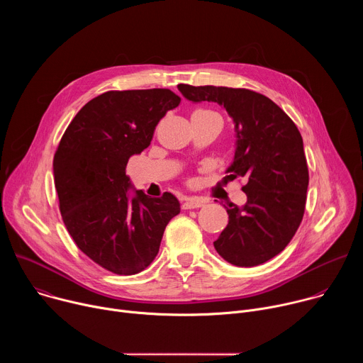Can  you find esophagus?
Instances as JSON below:
<instances>
[{"label": "esophagus", "mask_w": 363, "mask_h": 363, "mask_svg": "<svg viewBox=\"0 0 363 363\" xmlns=\"http://www.w3.org/2000/svg\"><path fill=\"white\" fill-rule=\"evenodd\" d=\"M205 202L199 198H186L182 203V208L184 210H192V208H199Z\"/></svg>", "instance_id": "1"}]
</instances>
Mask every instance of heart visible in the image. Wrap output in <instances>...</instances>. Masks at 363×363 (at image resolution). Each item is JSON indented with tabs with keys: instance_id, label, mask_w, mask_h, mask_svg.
<instances>
[{
	"instance_id": "1",
	"label": "heart",
	"mask_w": 363,
	"mask_h": 363,
	"mask_svg": "<svg viewBox=\"0 0 363 363\" xmlns=\"http://www.w3.org/2000/svg\"><path fill=\"white\" fill-rule=\"evenodd\" d=\"M194 113H205V115H217V113H214V112H211V111H205V109H199V111H196V112H194Z\"/></svg>"
}]
</instances>
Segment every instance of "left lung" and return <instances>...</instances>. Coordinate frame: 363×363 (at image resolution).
<instances>
[{
  "mask_svg": "<svg viewBox=\"0 0 363 363\" xmlns=\"http://www.w3.org/2000/svg\"><path fill=\"white\" fill-rule=\"evenodd\" d=\"M191 101H216L235 126L230 179L242 177L247 202L224 205L228 224L214 241L217 252L238 267H254L281 252L304 214L308 169L294 122L273 100L248 89L178 84Z\"/></svg>",
  "mask_w": 363,
  "mask_h": 363,
  "instance_id": "8db88e82",
  "label": "left lung"
}]
</instances>
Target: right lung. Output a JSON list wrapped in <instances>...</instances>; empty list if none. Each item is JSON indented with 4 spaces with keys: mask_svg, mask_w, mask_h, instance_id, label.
<instances>
[{
    "mask_svg": "<svg viewBox=\"0 0 363 363\" xmlns=\"http://www.w3.org/2000/svg\"><path fill=\"white\" fill-rule=\"evenodd\" d=\"M179 101L169 89L106 91L79 111L56 150L53 174L65 225L90 260L115 274L145 270L181 211L171 192L150 198L130 189L126 175L130 157L150 145L158 122Z\"/></svg>",
    "mask_w": 363,
    "mask_h": 363,
    "instance_id": "right-lung-1",
    "label": "right lung"
}]
</instances>
